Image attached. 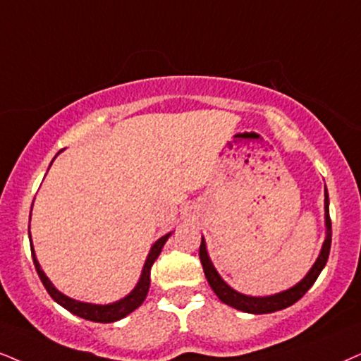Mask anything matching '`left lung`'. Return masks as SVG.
<instances>
[{"instance_id": "left-lung-1", "label": "left lung", "mask_w": 361, "mask_h": 361, "mask_svg": "<svg viewBox=\"0 0 361 361\" xmlns=\"http://www.w3.org/2000/svg\"><path fill=\"white\" fill-rule=\"evenodd\" d=\"M325 225H326V236L323 241L322 252L318 255L317 262L312 267V270L307 273V276L302 281L296 283L295 286H291L290 290L281 291V293L270 295V296H248L231 288L228 283L223 281V278L218 275V271L214 270L212 259L208 257L207 245H204V238H202V245H200V259H202L204 276L212 286V290L216 293L218 298L223 303H226L228 307H233L240 312L245 313H253V314H263V313H273L278 310L288 308L291 305L298 302L307 291L312 288V285L317 281L318 275H320L323 268L328 262V255H330V246H331V220H330V208H328V193L325 186Z\"/></svg>"}]
</instances>
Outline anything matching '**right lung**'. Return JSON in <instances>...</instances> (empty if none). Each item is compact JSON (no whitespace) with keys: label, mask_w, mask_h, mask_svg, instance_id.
<instances>
[{"label":"right lung","mask_w":361,"mask_h":361,"mask_svg":"<svg viewBox=\"0 0 361 361\" xmlns=\"http://www.w3.org/2000/svg\"><path fill=\"white\" fill-rule=\"evenodd\" d=\"M31 208H33V207H31ZM28 235H30V231H28ZM170 235L171 233H166L165 236H161V238H159L158 241H154V245L152 246V250H149V253H148L147 262H145V267H143V271H141L140 280H138V283H136L133 291H131L130 295H126L125 298L118 300V302L109 303V305L83 303V302H78V300L70 298V296L63 295L61 291H58L53 286V283L49 281V278L44 275V271L41 270L38 259H36L35 250H33V241H31V235H30V246H31V255H33L35 268H36V271H38L39 280H41V283H43L44 288H47L49 296H51L54 302H56L58 305H61L63 308H66L68 312L76 314V317L85 318V320L98 322V323H111V322H118V320H121V318H125L126 314L135 312V310L145 302V298H147L148 290H149V271H152L154 259L159 257L163 245L166 243V240L170 238Z\"/></svg>","instance_id":"right-lung-1"}]
</instances>
